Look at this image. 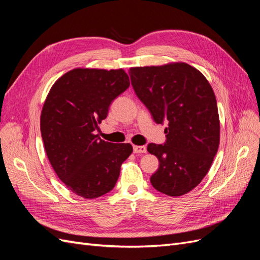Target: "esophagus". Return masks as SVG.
Masks as SVG:
<instances>
[{
  "label": "esophagus",
  "instance_id": "esophagus-1",
  "mask_svg": "<svg viewBox=\"0 0 260 260\" xmlns=\"http://www.w3.org/2000/svg\"><path fill=\"white\" fill-rule=\"evenodd\" d=\"M133 152L136 154H144L147 152L145 146H139V145H133Z\"/></svg>",
  "mask_w": 260,
  "mask_h": 260
}]
</instances>
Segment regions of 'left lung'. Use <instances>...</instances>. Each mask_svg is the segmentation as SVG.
Here are the masks:
<instances>
[{
    "mask_svg": "<svg viewBox=\"0 0 260 260\" xmlns=\"http://www.w3.org/2000/svg\"><path fill=\"white\" fill-rule=\"evenodd\" d=\"M131 84L156 123L168 122L165 144L147 145L159 160L151 177L157 191L181 196L207 175L220 141L214 90L200 70L186 62L132 67Z\"/></svg>",
    "mask_w": 260,
    "mask_h": 260,
    "instance_id": "left-lung-1",
    "label": "left lung"
}]
</instances>
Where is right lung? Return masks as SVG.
Instances as JSON below:
<instances>
[{
  "mask_svg": "<svg viewBox=\"0 0 260 260\" xmlns=\"http://www.w3.org/2000/svg\"><path fill=\"white\" fill-rule=\"evenodd\" d=\"M129 85L121 68H75L55 81L45 99L40 128L46 155L57 177L83 199L112 191L133 151L131 144L106 142L95 132Z\"/></svg>",
  "mask_w": 260,
  "mask_h": 260,
  "instance_id": "add662e5",
  "label": "right lung"
}]
</instances>
